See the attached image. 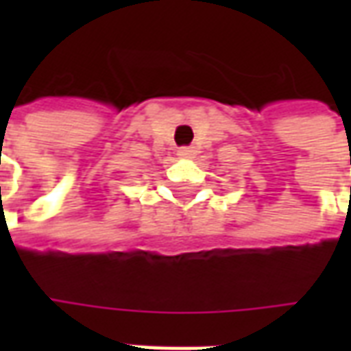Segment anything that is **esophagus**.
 I'll list each match as a JSON object with an SVG mask.
<instances>
[{
	"label": "esophagus",
	"mask_w": 351,
	"mask_h": 351,
	"mask_svg": "<svg viewBox=\"0 0 351 351\" xmlns=\"http://www.w3.org/2000/svg\"><path fill=\"white\" fill-rule=\"evenodd\" d=\"M195 148L193 146H182V148H178V156L180 158H186V160H190V158H195Z\"/></svg>",
	"instance_id": "obj_1"
}]
</instances>
